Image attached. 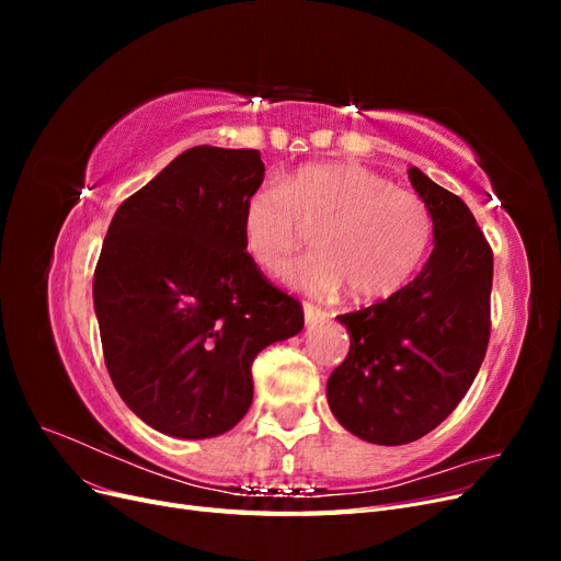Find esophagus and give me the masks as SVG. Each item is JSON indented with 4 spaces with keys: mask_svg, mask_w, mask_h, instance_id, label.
Here are the masks:
<instances>
[{
    "mask_svg": "<svg viewBox=\"0 0 561 561\" xmlns=\"http://www.w3.org/2000/svg\"><path fill=\"white\" fill-rule=\"evenodd\" d=\"M328 316V311L325 309H320L318 304H311V301H304V318H307V322L311 325V322H316V320H320V318H325Z\"/></svg>",
    "mask_w": 561,
    "mask_h": 561,
    "instance_id": "34e87169",
    "label": "esophagus"
}]
</instances>
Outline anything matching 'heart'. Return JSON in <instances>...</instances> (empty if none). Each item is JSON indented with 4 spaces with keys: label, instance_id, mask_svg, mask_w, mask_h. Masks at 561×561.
Here are the masks:
<instances>
[{
    "label": "heart",
    "instance_id": "obj_1",
    "mask_svg": "<svg viewBox=\"0 0 561 561\" xmlns=\"http://www.w3.org/2000/svg\"><path fill=\"white\" fill-rule=\"evenodd\" d=\"M250 260L283 276L316 229L318 252L293 268V283L355 301L396 295L433 243L428 201L358 163H307L280 184L254 190L241 215Z\"/></svg>",
    "mask_w": 561,
    "mask_h": 561
}]
</instances>
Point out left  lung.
Masks as SVG:
<instances>
[{"mask_svg":"<svg viewBox=\"0 0 561 561\" xmlns=\"http://www.w3.org/2000/svg\"><path fill=\"white\" fill-rule=\"evenodd\" d=\"M435 215V248L421 274L367 309L336 316L351 348L328 381L330 410L375 445H407L463 400L491 334L494 252L466 203L410 168Z\"/></svg>","mask_w":561,"mask_h":561,"instance_id":"8db88e82","label":"left lung"}]
</instances>
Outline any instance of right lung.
I'll return each mask as SVG.
<instances>
[{"label":"right lung","mask_w":561,"mask_h":561,"mask_svg":"<svg viewBox=\"0 0 561 561\" xmlns=\"http://www.w3.org/2000/svg\"><path fill=\"white\" fill-rule=\"evenodd\" d=\"M257 149L198 145L116 208L93 304L118 396L151 428L203 439L239 423L257 353L304 328L299 299L243 245Z\"/></svg>","instance_id":"1"}]
</instances>
